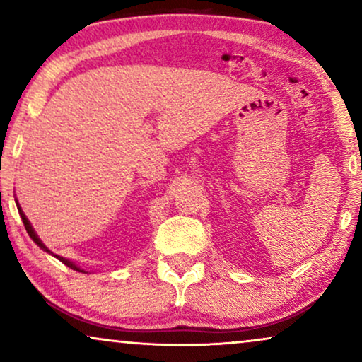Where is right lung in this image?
Returning <instances> with one entry per match:
<instances>
[{
	"mask_svg": "<svg viewBox=\"0 0 362 362\" xmlns=\"http://www.w3.org/2000/svg\"><path fill=\"white\" fill-rule=\"evenodd\" d=\"M18 211H19V216H21V219H23V224H24V227H26V230H28V234H29V237H31V239H33L34 242H36V244H37L39 247H41V249H42V250H46V252H49V250H47V247H46V245H44L41 240H39V237L36 235V232H34V229H33V226H31V224H29L28 217H26V216H24V212L21 211V207H19V206H18ZM56 257H57V255H56ZM57 259H59V260H61L64 265L71 267V269H74V270L83 272V270H81V269H78V267H77L76 264H72V262H69L67 259H62V257H57Z\"/></svg>",
	"mask_w": 362,
	"mask_h": 362,
	"instance_id": "right-lung-1",
	"label": "right lung"
}]
</instances>
